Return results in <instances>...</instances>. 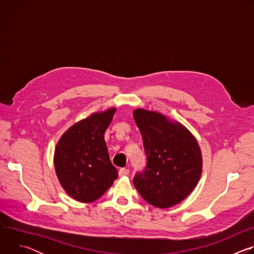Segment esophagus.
I'll return each instance as SVG.
<instances>
[{
  "instance_id": "obj_1",
  "label": "esophagus",
  "mask_w": 254,
  "mask_h": 254,
  "mask_svg": "<svg viewBox=\"0 0 254 254\" xmlns=\"http://www.w3.org/2000/svg\"><path fill=\"white\" fill-rule=\"evenodd\" d=\"M128 174H129V170L125 169V168H122V169L119 171L120 177H125V176H127Z\"/></svg>"
}]
</instances>
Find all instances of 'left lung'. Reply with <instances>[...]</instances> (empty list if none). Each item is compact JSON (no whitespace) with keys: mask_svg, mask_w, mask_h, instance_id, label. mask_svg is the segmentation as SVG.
I'll list each match as a JSON object with an SVG mask.
<instances>
[{"mask_svg":"<svg viewBox=\"0 0 254 254\" xmlns=\"http://www.w3.org/2000/svg\"><path fill=\"white\" fill-rule=\"evenodd\" d=\"M134 122L141 133L147 166L133 177L142 199L170 208L191 194L202 174V155L195 136L178 122L137 108Z\"/></svg>","mask_w":254,"mask_h":254,"instance_id":"obj_1","label":"left lung"}]
</instances>
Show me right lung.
Returning <instances> with one entry per match:
<instances>
[{
	"mask_svg": "<svg viewBox=\"0 0 254 254\" xmlns=\"http://www.w3.org/2000/svg\"><path fill=\"white\" fill-rule=\"evenodd\" d=\"M116 107L95 113L74 124L60 137L54 153L57 178L76 201L91 203L100 198L119 177L104 140Z\"/></svg>",
	"mask_w": 254,
	"mask_h": 254,
	"instance_id": "add662e5",
	"label": "right lung"
}]
</instances>
